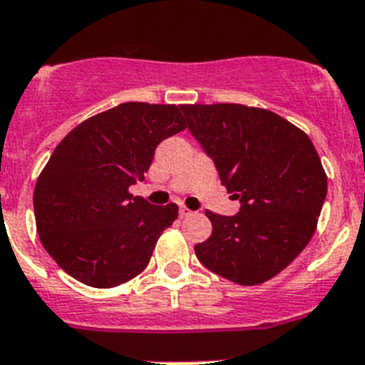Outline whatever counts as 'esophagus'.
<instances>
[{
	"label": "esophagus",
	"instance_id": "1",
	"mask_svg": "<svg viewBox=\"0 0 365 365\" xmlns=\"http://www.w3.org/2000/svg\"><path fill=\"white\" fill-rule=\"evenodd\" d=\"M180 217H182V218L192 217V211H191V209H187L185 205H180Z\"/></svg>",
	"mask_w": 365,
	"mask_h": 365
}]
</instances>
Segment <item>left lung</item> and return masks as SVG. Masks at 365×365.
Returning <instances> with one entry per match:
<instances>
[{
    "label": "left lung",
    "mask_w": 365,
    "mask_h": 365,
    "mask_svg": "<svg viewBox=\"0 0 365 365\" xmlns=\"http://www.w3.org/2000/svg\"><path fill=\"white\" fill-rule=\"evenodd\" d=\"M187 128L240 202L233 217L205 211L213 233L198 261L237 284H261L312 239L327 176L309 135L277 113L244 104H183Z\"/></svg>",
    "instance_id": "1"
}]
</instances>
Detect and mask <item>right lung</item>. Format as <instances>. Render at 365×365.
Masks as SVG:
<instances>
[{"instance_id":"1","label":"right lung","mask_w":365,"mask_h":365,"mask_svg":"<svg viewBox=\"0 0 365 365\" xmlns=\"http://www.w3.org/2000/svg\"><path fill=\"white\" fill-rule=\"evenodd\" d=\"M185 128L174 104L123 103L73 128L51 154L34 187L43 248L81 283L112 288L147 268L178 205L130 195L143 182L163 139Z\"/></svg>"}]
</instances>
